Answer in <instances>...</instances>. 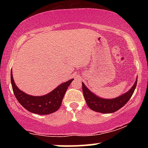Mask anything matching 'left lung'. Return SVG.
<instances>
[{
	"instance_id": "8db88e82",
	"label": "left lung",
	"mask_w": 148,
	"mask_h": 148,
	"mask_svg": "<svg viewBox=\"0 0 148 148\" xmlns=\"http://www.w3.org/2000/svg\"><path fill=\"white\" fill-rule=\"evenodd\" d=\"M137 80L132 88L123 95L112 99H101L91 92L82 83V89L86 103L92 111L102 113H111L117 111L128 102L136 87Z\"/></svg>"
}]
</instances>
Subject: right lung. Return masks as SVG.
Here are the masks:
<instances>
[{
	"label": "right lung",
	"mask_w": 148,
	"mask_h": 148,
	"mask_svg": "<svg viewBox=\"0 0 148 148\" xmlns=\"http://www.w3.org/2000/svg\"><path fill=\"white\" fill-rule=\"evenodd\" d=\"M73 79L63 83L44 96H30L20 90L16 87L11 73V84L13 92L16 99L27 111L39 115H48L58 110L63 99L65 92Z\"/></svg>",
	"instance_id": "right-lung-1"
}]
</instances>
